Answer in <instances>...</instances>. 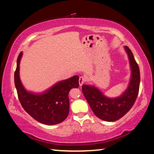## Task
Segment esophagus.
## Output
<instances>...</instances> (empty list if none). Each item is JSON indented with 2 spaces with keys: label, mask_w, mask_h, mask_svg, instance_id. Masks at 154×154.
Instances as JSON below:
<instances>
[{
  "label": "esophagus",
  "mask_w": 154,
  "mask_h": 154,
  "mask_svg": "<svg viewBox=\"0 0 154 154\" xmlns=\"http://www.w3.org/2000/svg\"><path fill=\"white\" fill-rule=\"evenodd\" d=\"M86 81H87V77H79V86L82 85Z\"/></svg>",
  "instance_id": "1"
}]
</instances>
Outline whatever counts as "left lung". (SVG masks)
Returning <instances> with one entry per match:
<instances>
[{
    "mask_svg": "<svg viewBox=\"0 0 154 154\" xmlns=\"http://www.w3.org/2000/svg\"><path fill=\"white\" fill-rule=\"evenodd\" d=\"M131 68L129 85L124 93L116 98H108L94 86L84 85V96L95 116L101 120L113 122L123 117L131 109L136 101L140 83V72L132 51L125 46Z\"/></svg>",
    "mask_w": 154,
    "mask_h": 154,
    "instance_id": "obj_1",
    "label": "left lung"
}]
</instances>
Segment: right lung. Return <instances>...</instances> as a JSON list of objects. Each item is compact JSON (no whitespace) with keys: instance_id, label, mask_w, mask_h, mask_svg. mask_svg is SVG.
<instances>
[{"instance_id":"right-lung-1","label":"right lung","mask_w":154,"mask_h":154,"mask_svg":"<svg viewBox=\"0 0 154 154\" xmlns=\"http://www.w3.org/2000/svg\"><path fill=\"white\" fill-rule=\"evenodd\" d=\"M22 52L17 60L15 72V85L18 98L24 110L41 123L53 125L65 120L69 114L68 94L72 88L79 87V77L58 82L42 94H34L24 89L20 78V63Z\"/></svg>"}]
</instances>
